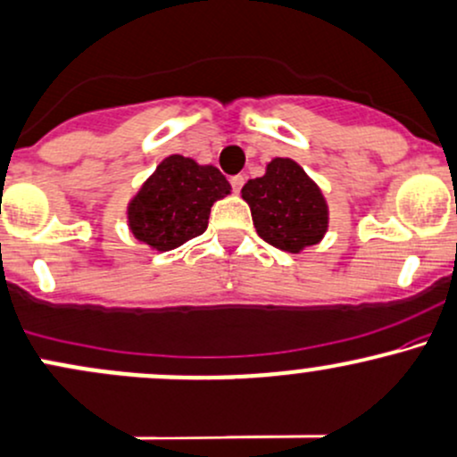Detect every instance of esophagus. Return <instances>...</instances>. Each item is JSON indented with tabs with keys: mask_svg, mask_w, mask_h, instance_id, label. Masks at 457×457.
Listing matches in <instances>:
<instances>
[{
	"mask_svg": "<svg viewBox=\"0 0 457 457\" xmlns=\"http://www.w3.org/2000/svg\"><path fill=\"white\" fill-rule=\"evenodd\" d=\"M229 184H232L234 193H238L245 184V175H232V178H229Z\"/></svg>",
	"mask_w": 457,
	"mask_h": 457,
	"instance_id": "esophagus-1",
	"label": "esophagus"
}]
</instances>
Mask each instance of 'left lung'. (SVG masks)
<instances>
[{
  "label": "left lung",
  "instance_id": "obj_1",
  "mask_svg": "<svg viewBox=\"0 0 457 457\" xmlns=\"http://www.w3.org/2000/svg\"><path fill=\"white\" fill-rule=\"evenodd\" d=\"M240 193L252 208L258 237L282 252L299 253L328 232V202L295 160L273 158L267 173L249 179Z\"/></svg>",
  "mask_w": 457,
  "mask_h": 457
}]
</instances>
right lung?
Masks as SVG:
<instances>
[{
	"mask_svg": "<svg viewBox=\"0 0 457 457\" xmlns=\"http://www.w3.org/2000/svg\"><path fill=\"white\" fill-rule=\"evenodd\" d=\"M229 190L225 175L212 164L169 155L128 204L129 232L155 252H171L205 232L210 208Z\"/></svg>",
	"mask_w": 457,
	"mask_h": 457,
	"instance_id": "right-lung-1",
	"label": "right lung"
}]
</instances>
